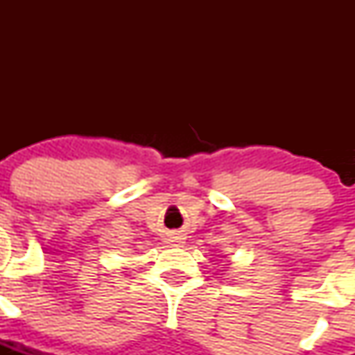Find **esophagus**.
<instances>
[{
  "mask_svg": "<svg viewBox=\"0 0 355 355\" xmlns=\"http://www.w3.org/2000/svg\"><path fill=\"white\" fill-rule=\"evenodd\" d=\"M168 244L171 247H180L184 244V237H182V235H171V237L168 239Z\"/></svg>",
  "mask_w": 355,
  "mask_h": 355,
  "instance_id": "1",
  "label": "esophagus"
}]
</instances>
